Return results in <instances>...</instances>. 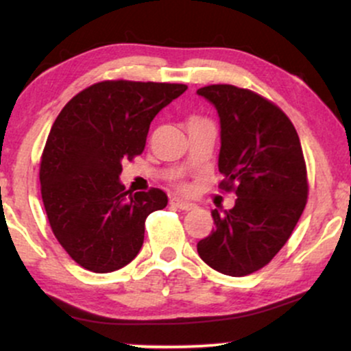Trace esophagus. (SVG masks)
I'll use <instances>...</instances> for the list:
<instances>
[{
  "label": "esophagus",
  "mask_w": 351,
  "mask_h": 351,
  "mask_svg": "<svg viewBox=\"0 0 351 351\" xmlns=\"http://www.w3.org/2000/svg\"><path fill=\"white\" fill-rule=\"evenodd\" d=\"M171 206L181 209V211H191V209L196 208L195 203H189V201H184L181 198H170Z\"/></svg>",
  "instance_id": "esophagus-1"
}]
</instances>
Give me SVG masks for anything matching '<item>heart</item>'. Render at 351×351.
Listing matches in <instances>:
<instances>
[{
  "instance_id": "obj_1",
  "label": "heart",
  "mask_w": 351,
  "mask_h": 351,
  "mask_svg": "<svg viewBox=\"0 0 351 351\" xmlns=\"http://www.w3.org/2000/svg\"><path fill=\"white\" fill-rule=\"evenodd\" d=\"M183 188H184V186H183Z\"/></svg>"
}]
</instances>
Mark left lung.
Masks as SVG:
<instances>
[{
  "instance_id": "8db88e82",
  "label": "left lung",
  "mask_w": 351,
  "mask_h": 351,
  "mask_svg": "<svg viewBox=\"0 0 351 351\" xmlns=\"http://www.w3.org/2000/svg\"><path fill=\"white\" fill-rule=\"evenodd\" d=\"M198 95L219 115V188L237 196L232 209L211 211L216 228L198 254L217 272L249 276L271 263L304 213V152L289 117L263 95L229 84L201 87Z\"/></svg>"
}]
</instances>
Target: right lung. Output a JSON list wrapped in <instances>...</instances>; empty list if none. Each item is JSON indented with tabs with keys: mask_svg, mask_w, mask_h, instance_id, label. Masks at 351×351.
Instances as JSON below:
<instances>
[{
	"mask_svg": "<svg viewBox=\"0 0 351 351\" xmlns=\"http://www.w3.org/2000/svg\"><path fill=\"white\" fill-rule=\"evenodd\" d=\"M188 86L104 80L74 95L52 125L39 181L56 239L87 271L122 269L142 249L145 219L168 204L162 189L130 193L122 163L143 152L155 115Z\"/></svg>",
	"mask_w": 351,
	"mask_h": 351,
	"instance_id": "1",
	"label": "right lung"
}]
</instances>
